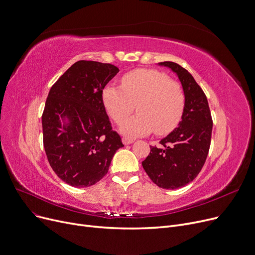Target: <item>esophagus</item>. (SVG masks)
<instances>
[{
  "label": "esophagus",
  "instance_id": "esophagus-1",
  "mask_svg": "<svg viewBox=\"0 0 255 255\" xmlns=\"http://www.w3.org/2000/svg\"><path fill=\"white\" fill-rule=\"evenodd\" d=\"M122 141H123V143L126 145V144L132 143V142H133V139H130V138H128V137H123V138H122Z\"/></svg>",
  "mask_w": 255,
  "mask_h": 255
}]
</instances>
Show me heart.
<instances>
[{
  "label": "heart",
  "instance_id": "b5f03b06",
  "mask_svg": "<svg viewBox=\"0 0 255 255\" xmlns=\"http://www.w3.org/2000/svg\"><path fill=\"white\" fill-rule=\"evenodd\" d=\"M105 109L116 123L133 111L137 115L120 125L127 137L148 135L153 131L164 135L175 128L182 117L185 96L182 86L157 70L138 69L122 78V87L109 85L102 92Z\"/></svg>",
  "mask_w": 255,
  "mask_h": 255
}]
</instances>
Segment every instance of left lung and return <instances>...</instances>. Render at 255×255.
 Wrapping results in <instances>:
<instances>
[{
	"instance_id": "8db88e82",
	"label": "left lung",
	"mask_w": 255,
	"mask_h": 255,
	"mask_svg": "<svg viewBox=\"0 0 255 255\" xmlns=\"http://www.w3.org/2000/svg\"><path fill=\"white\" fill-rule=\"evenodd\" d=\"M158 65L177 74L185 104L178 128L160 140V146L150 145L151 152L142 167L157 186L178 189L192 182L202 170L211 144L213 121L207 97L193 76L177 63Z\"/></svg>"
}]
</instances>
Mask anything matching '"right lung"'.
Here are the masks:
<instances>
[{"label": "right lung", "mask_w": 255, "mask_h": 255, "mask_svg": "<svg viewBox=\"0 0 255 255\" xmlns=\"http://www.w3.org/2000/svg\"><path fill=\"white\" fill-rule=\"evenodd\" d=\"M118 72L112 64L78 61L48 93L42 115L44 150L56 175L76 188L100 181L124 146L102 101L104 87Z\"/></svg>", "instance_id": "1"}]
</instances>
